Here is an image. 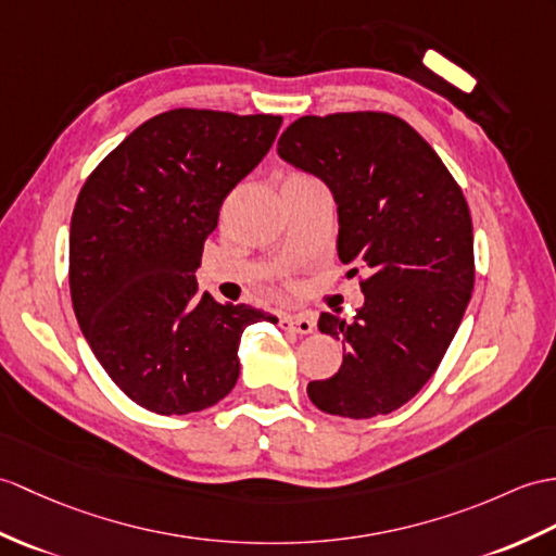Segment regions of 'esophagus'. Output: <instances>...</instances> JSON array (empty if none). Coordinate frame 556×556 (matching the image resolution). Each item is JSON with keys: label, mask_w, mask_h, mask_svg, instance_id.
<instances>
[{"label": "esophagus", "mask_w": 556, "mask_h": 556, "mask_svg": "<svg viewBox=\"0 0 556 556\" xmlns=\"http://www.w3.org/2000/svg\"><path fill=\"white\" fill-rule=\"evenodd\" d=\"M279 327L281 329H289V331H295V333H301V337H305V333H313L315 331V319L309 317L307 313L281 315L279 317Z\"/></svg>", "instance_id": "esophagus-1"}]
</instances>
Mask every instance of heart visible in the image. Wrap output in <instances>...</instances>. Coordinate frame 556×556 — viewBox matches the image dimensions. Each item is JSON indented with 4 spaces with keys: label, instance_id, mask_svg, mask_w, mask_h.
<instances>
[{
    "label": "heart",
    "instance_id": "1",
    "mask_svg": "<svg viewBox=\"0 0 556 556\" xmlns=\"http://www.w3.org/2000/svg\"><path fill=\"white\" fill-rule=\"evenodd\" d=\"M295 179H315V177H309L305 173H291L287 179H283V182H295Z\"/></svg>",
    "mask_w": 556,
    "mask_h": 556
}]
</instances>
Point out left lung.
I'll return each instance as SVG.
<instances>
[{
    "instance_id": "obj_1",
    "label": "left lung",
    "mask_w": 556,
    "mask_h": 556,
    "mask_svg": "<svg viewBox=\"0 0 556 556\" xmlns=\"http://www.w3.org/2000/svg\"><path fill=\"white\" fill-rule=\"evenodd\" d=\"M339 205V257L365 269L353 321L321 313L343 341L341 369L309 381L329 415L371 419L415 397L455 339L473 289V229L455 177L415 127L379 111L303 115L277 144Z\"/></svg>"
}]
</instances>
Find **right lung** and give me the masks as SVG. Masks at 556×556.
<instances>
[{"instance_id": "1", "label": "right lung", "mask_w": 556, "mask_h": 556, "mask_svg": "<svg viewBox=\"0 0 556 556\" xmlns=\"http://www.w3.org/2000/svg\"><path fill=\"white\" fill-rule=\"evenodd\" d=\"M281 115L173 109L127 135L87 177L71 219V299L118 389L156 415L219 403L239 341L277 317L199 291L219 205L265 153Z\"/></svg>"}]
</instances>
